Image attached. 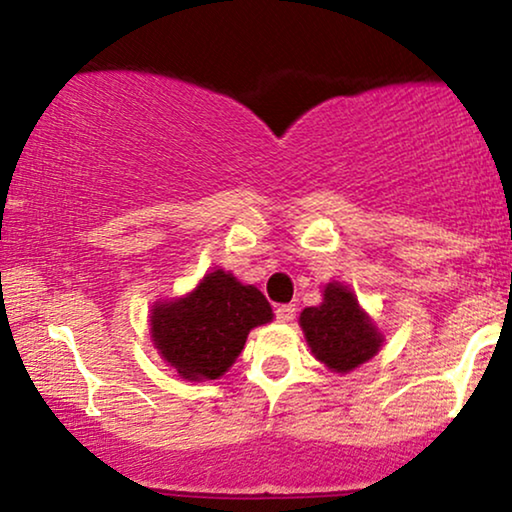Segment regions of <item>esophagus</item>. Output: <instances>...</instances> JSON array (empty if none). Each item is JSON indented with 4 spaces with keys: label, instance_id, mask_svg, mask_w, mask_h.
<instances>
[{
    "label": "esophagus",
    "instance_id": "obj_1",
    "mask_svg": "<svg viewBox=\"0 0 512 512\" xmlns=\"http://www.w3.org/2000/svg\"><path fill=\"white\" fill-rule=\"evenodd\" d=\"M275 314H277L279 321H284V324H289V321L296 319V305H291V303H289V305H277Z\"/></svg>",
    "mask_w": 512,
    "mask_h": 512
}]
</instances>
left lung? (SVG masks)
Here are the masks:
<instances>
[{"label": "left lung", "mask_w": 512, "mask_h": 512, "mask_svg": "<svg viewBox=\"0 0 512 512\" xmlns=\"http://www.w3.org/2000/svg\"><path fill=\"white\" fill-rule=\"evenodd\" d=\"M300 326L312 354L335 373L359 368L384 342L354 293L338 282L326 284L324 303L300 312Z\"/></svg>", "instance_id": "1"}]
</instances>
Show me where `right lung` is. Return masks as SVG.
Returning <instances> with one entry per match:
<instances>
[{
    "instance_id": "obj_1",
    "label": "right lung",
    "mask_w": 512,
    "mask_h": 512,
    "mask_svg": "<svg viewBox=\"0 0 512 512\" xmlns=\"http://www.w3.org/2000/svg\"><path fill=\"white\" fill-rule=\"evenodd\" d=\"M270 319L272 307L256 286L214 270L188 296L156 303L151 338L184 380H219L240 356L251 328Z\"/></svg>"
}]
</instances>
